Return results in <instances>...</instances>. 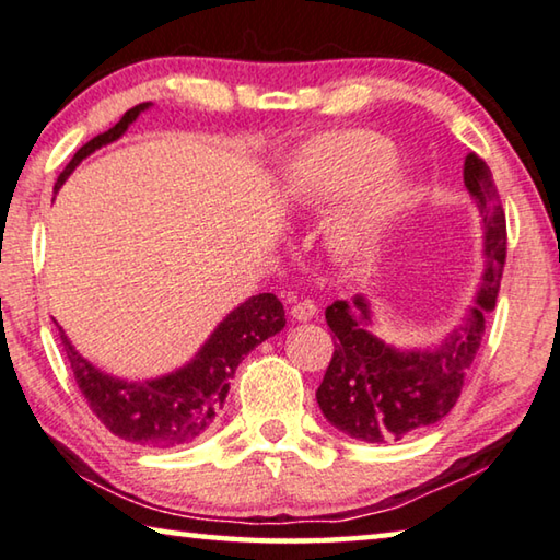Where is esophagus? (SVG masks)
<instances>
[{
    "instance_id": "obj_1",
    "label": "esophagus",
    "mask_w": 560,
    "mask_h": 560,
    "mask_svg": "<svg viewBox=\"0 0 560 560\" xmlns=\"http://www.w3.org/2000/svg\"><path fill=\"white\" fill-rule=\"evenodd\" d=\"M315 303L311 301V299H303V301H299V303H293V308H291V315L296 320H301V323H306V320H311L313 315H315Z\"/></svg>"
}]
</instances>
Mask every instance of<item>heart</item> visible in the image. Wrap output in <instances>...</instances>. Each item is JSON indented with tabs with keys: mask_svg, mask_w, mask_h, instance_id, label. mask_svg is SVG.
Masks as SVG:
<instances>
[{
	"mask_svg": "<svg viewBox=\"0 0 560 560\" xmlns=\"http://www.w3.org/2000/svg\"><path fill=\"white\" fill-rule=\"evenodd\" d=\"M394 147L374 131L352 129L308 141L291 166L289 190L299 202L354 198L332 228L342 252L362 257L382 240L411 198V180L389 168Z\"/></svg>",
	"mask_w": 560,
	"mask_h": 560,
	"instance_id": "b5f03b06",
	"label": "heart"
}]
</instances>
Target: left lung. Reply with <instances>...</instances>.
<instances>
[{
    "label": "left lung",
    "mask_w": 560,
    "mask_h": 560,
    "mask_svg": "<svg viewBox=\"0 0 560 560\" xmlns=\"http://www.w3.org/2000/svg\"><path fill=\"white\" fill-rule=\"evenodd\" d=\"M463 180L482 218L485 271L475 303L457 328L433 348H394L374 335L364 296L325 308L335 352L315 399L325 419L350 439L401 441L441 421L460 396L465 374L480 350L485 315L500 293L506 257V222L490 166L477 154H467Z\"/></svg>",
    "instance_id": "1"
}]
</instances>
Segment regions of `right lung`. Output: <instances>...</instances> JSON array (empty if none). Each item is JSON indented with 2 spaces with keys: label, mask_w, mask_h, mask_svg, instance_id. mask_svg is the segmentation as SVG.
Masks as SVG:
<instances>
[{
  "label": "right lung",
  "mask_w": 560,
  "mask_h": 560,
  "mask_svg": "<svg viewBox=\"0 0 560 560\" xmlns=\"http://www.w3.org/2000/svg\"><path fill=\"white\" fill-rule=\"evenodd\" d=\"M149 107L151 103H141L127 109L115 127L80 147L63 174L58 176L54 190H60L80 161L100 147L117 141L131 121ZM283 325H287V315H283L281 301L273 293H259L230 311L190 362L164 377L141 382L119 380L97 370L73 348L63 328H58V335L78 389L83 392L88 406L109 433L144 448H176V445L198 441L215 423L220 409L225 406L237 364L257 345L277 335Z\"/></svg>",
  "instance_id": "right-lung-1"
}]
</instances>
